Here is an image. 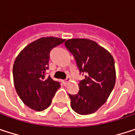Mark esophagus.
<instances>
[{"label": "esophagus", "mask_w": 135, "mask_h": 135, "mask_svg": "<svg viewBox=\"0 0 135 135\" xmlns=\"http://www.w3.org/2000/svg\"><path fill=\"white\" fill-rule=\"evenodd\" d=\"M69 79H65V80H62V83H63V84H64V85H67L68 83H69Z\"/></svg>", "instance_id": "esophagus-1"}]
</instances>
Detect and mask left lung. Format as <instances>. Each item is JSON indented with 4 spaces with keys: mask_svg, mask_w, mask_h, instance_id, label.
Instances as JSON below:
<instances>
[{
    "mask_svg": "<svg viewBox=\"0 0 135 135\" xmlns=\"http://www.w3.org/2000/svg\"><path fill=\"white\" fill-rule=\"evenodd\" d=\"M65 46L73 55L80 73L76 94H69L72 109L80 115L96 112L107 100L116 83L115 62L111 54L88 39H70Z\"/></svg>",
    "mask_w": 135,
    "mask_h": 135,
    "instance_id": "8db88e82",
    "label": "left lung"
}]
</instances>
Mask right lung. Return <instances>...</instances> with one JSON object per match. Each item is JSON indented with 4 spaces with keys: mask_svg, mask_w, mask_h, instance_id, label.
I'll return each mask as SVG.
<instances>
[{
    "mask_svg": "<svg viewBox=\"0 0 135 135\" xmlns=\"http://www.w3.org/2000/svg\"><path fill=\"white\" fill-rule=\"evenodd\" d=\"M64 39L42 37L28 44L13 65V80L17 94L25 105L36 111L47 109L60 88V83L47 76L51 51Z\"/></svg>",
    "mask_w": 135,
    "mask_h": 135,
    "instance_id": "right-lung-1",
    "label": "right lung"
}]
</instances>
